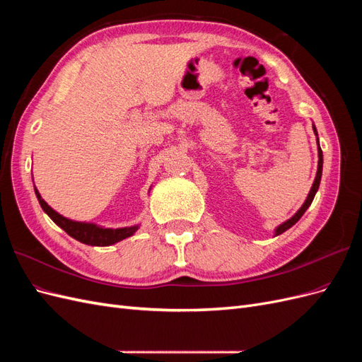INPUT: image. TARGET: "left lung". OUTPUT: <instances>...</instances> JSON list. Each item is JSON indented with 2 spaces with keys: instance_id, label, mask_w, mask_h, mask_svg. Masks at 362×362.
Segmentation results:
<instances>
[{
  "instance_id": "8db88e82",
  "label": "left lung",
  "mask_w": 362,
  "mask_h": 362,
  "mask_svg": "<svg viewBox=\"0 0 362 362\" xmlns=\"http://www.w3.org/2000/svg\"><path fill=\"white\" fill-rule=\"evenodd\" d=\"M314 133H315V136H317V129H315V127H314ZM317 141H319V139H317ZM322 169H323V152H322V149H320V146H319V169H317L315 180H314V184H313V187H311V190H310L308 198H306L305 204L300 206V210H299L298 213H296L291 218H288L287 222H284L282 225H279V226L276 228V233H275V235H279V234H282V233H286L288 228H291L296 222L299 221V218L303 216V213L306 211V208H308V206L311 205V202H313V199H314V196H315L317 190H319L320 180H322Z\"/></svg>"
}]
</instances>
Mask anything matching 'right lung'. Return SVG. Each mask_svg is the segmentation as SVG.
I'll return each mask as SVG.
<instances>
[{
	"label": "right lung",
	"instance_id": "right-lung-1",
	"mask_svg": "<svg viewBox=\"0 0 362 362\" xmlns=\"http://www.w3.org/2000/svg\"><path fill=\"white\" fill-rule=\"evenodd\" d=\"M37 201L42 206V210L45 211L52 222L59 225L63 231H66L71 237H74L78 242L90 246H110L115 245L120 240H124L129 235H133L139 226H129V228H119V229H110V228H101L93 223H83V222H74L69 218L60 216L57 211H54L52 208L42 199L39 192L35 189Z\"/></svg>",
	"mask_w": 362,
	"mask_h": 362
}]
</instances>
